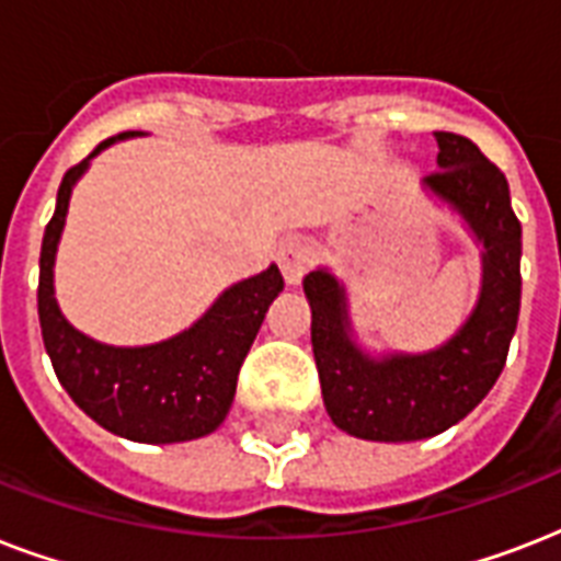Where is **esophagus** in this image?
<instances>
[{
	"mask_svg": "<svg viewBox=\"0 0 561 561\" xmlns=\"http://www.w3.org/2000/svg\"><path fill=\"white\" fill-rule=\"evenodd\" d=\"M314 244L306 241V238H290V241H285V244L279 247V253H276V262H279L282 276H285L288 285H299L302 276L308 273V267L314 264Z\"/></svg>",
	"mask_w": 561,
	"mask_h": 561,
	"instance_id": "34e87169",
	"label": "esophagus"
}]
</instances>
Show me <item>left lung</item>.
<instances>
[{"label":"left lung","mask_w":561,"mask_h":561,"mask_svg":"<svg viewBox=\"0 0 561 561\" xmlns=\"http://www.w3.org/2000/svg\"><path fill=\"white\" fill-rule=\"evenodd\" d=\"M434 136L439 169L425 188L483 244V288L460 332L425 355L369 358L352 341L341 282L323 267L302 279L325 410L341 431L373 443L427 439L469 416L504 369L522 308V224L504 171L466 136Z\"/></svg>","instance_id":"left-lung-1"}]
</instances>
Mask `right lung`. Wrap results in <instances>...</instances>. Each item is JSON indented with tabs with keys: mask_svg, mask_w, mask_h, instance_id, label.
<instances>
[{
	"mask_svg": "<svg viewBox=\"0 0 561 561\" xmlns=\"http://www.w3.org/2000/svg\"><path fill=\"white\" fill-rule=\"evenodd\" d=\"M127 136L139 134L104 139L87 160L66 171L57 188L55 215L39 250V329L57 381L87 416L134 443H186L211 434L227 419L238 369L285 282L279 267L271 264L224 290L192 329L151 346H107L69 325L55 299V253L69 194L92 157Z\"/></svg>",
	"mask_w": 561,
	"mask_h": 561,
	"instance_id": "obj_1",
	"label": "right lung"
}]
</instances>
